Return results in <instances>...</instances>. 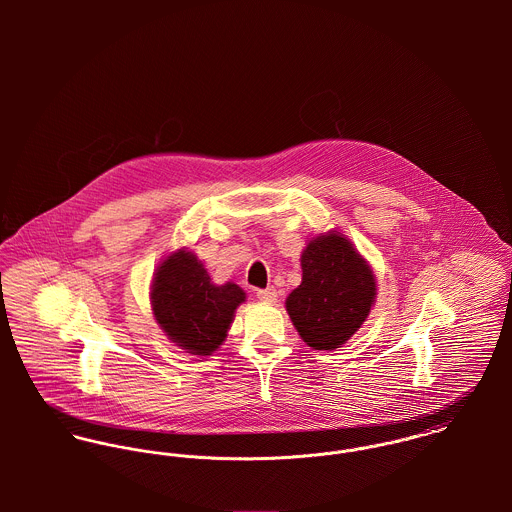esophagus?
Returning <instances> with one entry per match:
<instances>
[{
    "mask_svg": "<svg viewBox=\"0 0 512 512\" xmlns=\"http://www.w3.org/2000/svg\"><path fill=\"white\" fill-rule=\"evenodd\" d=\"M256 295H258V299H260V301H264V303H276V299H278V292H276L274 288L258 290Z\"/></svg>",
    "mask_w": 512,
    "mask_h": 512,
    "instance_id": "esophagus-1",
    "label": "esophagus"
}]
</instances>
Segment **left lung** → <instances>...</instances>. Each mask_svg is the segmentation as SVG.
<instances>
[{
  "label": "left lung",
  "mask_w": 512,
  "mask_h": 512,
  "mask_svg": "<svg viewBox=\"0 0 512 512\" xmlns=\"http://www.w3.org/2000/svg\"><path fill=\"white\" fill-rule=\"evenodd\" d=\"M299 262L301 284L286 297V311L307 347L335 351L363 327L376 301L374 272L341 230L313 236Z\"/></svg>",
  "instance_id": "8db88e82"
}]
</instances>
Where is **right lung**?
I'll list each match as a JSON object with an SVG mask.
<instances>
[{"instance_id": "obj_1", "label": "right lung", "mask_w": 512, "mask_h": 512, "mask_svg": "<svg viewBox=\"0 0 512 512\" xmlns=\"http://www.w3.org/2000/svg\"><path fill=\"white\" fill-rule=\"evenodd\" d=\"M244 301L240 286L215 284L203 262L185 246L161 260L149 286L157 325L169 341L197 357H211L219 349Z\"/></svg>"}]
</instances>
